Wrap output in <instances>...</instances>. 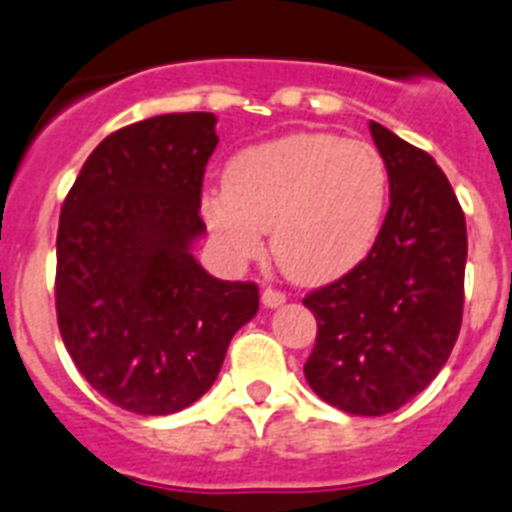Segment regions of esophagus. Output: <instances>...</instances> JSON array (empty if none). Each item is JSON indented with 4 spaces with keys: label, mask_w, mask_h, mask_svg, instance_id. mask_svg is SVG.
<instances>
[{
    "label": "esophagus",
    "mask_w": 512,
    "mask_h": 512,
    "mask_svg": "<svg viewBox=\"0 0 512 512\" xmlns=\"http://www.w3.org/2000/svg\"><path fill=\"white\" fill-rule=\"evenodd\" d=\"M286 302V294L278 292V289H270V286H265L263 289V305L265 307H278L284 305Z\"/></svg>",
    "instance_id": "esophagus-1"
}]
</instances>
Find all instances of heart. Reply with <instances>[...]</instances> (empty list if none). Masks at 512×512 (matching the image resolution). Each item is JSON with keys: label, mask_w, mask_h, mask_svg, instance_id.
I'll return each mask as SVG.
<instances>
[{"label": "heart", "mask_w": 512, "mask_h": 512, "mask_svg": "<svg viewBox=\"0 0 512 512\" xmlns=\"http://www.w3.org/2000/svg\"><path fill=\"white\" fill-rule=\"evenodd\" d=\"M389 165L371 141L297 131L236 152L223 189L202 197L215 244L234 263L270 252L286 276L318 286L347 276L376 247L389 207Z\"/></svg>", "instance_id": "obj_1"}]
</instances>
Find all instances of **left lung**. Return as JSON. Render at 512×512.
I'll return each instance as SVG.
<instances>
[{"instance_id": "8db88e82", "label": "left lung", "mask_w": 512, "mask_h": 512, "mask_svg": "<svg viewBox=\"0 0 512 512\" xmlns=\"http://www.w3.org/2000/svg\"><path fill=\"white\" fill-rule=\"evenodd\" d=\"M389 165V210L376 247L302 299L318 336L305 378L352 415H386L442 371L463 323L465 215L434 157L371 120Z\"/></svg>"}]
</instances>
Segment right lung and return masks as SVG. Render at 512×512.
<instances>
[{"mask_svg": "<svg viewBox=\"0 0 512 512\" xmlns=\"http://www.w3.org/2000/svg\"><path fill=\"white\" fill-rule=\"evenodd\" d=\"M213 112H170L107 136L62 202L54 302L81 376L112 405L170 415L218 378L260 307L257 284L220 281L191 255L205 234Z\"/></svg>", "mask_w": 512, "mask_h": 512, "instance_id": "add662e5", "label": "right lung"}]
</instances>
